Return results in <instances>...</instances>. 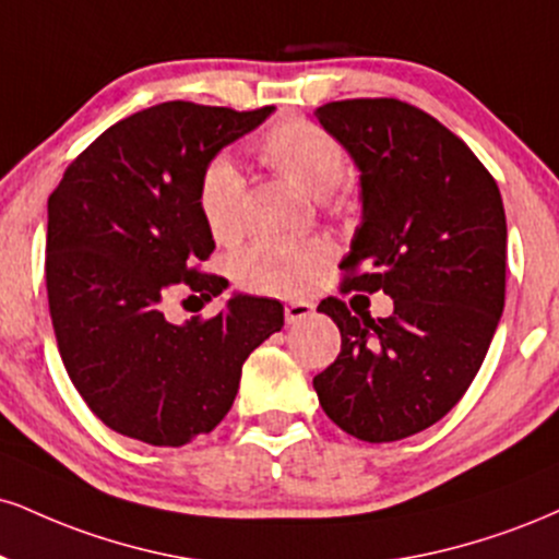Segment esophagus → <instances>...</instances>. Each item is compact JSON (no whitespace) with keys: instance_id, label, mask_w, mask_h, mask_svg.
Instances as JSON below:
<instances>
[{"instance_id":"34e87169","label":"esophagus","mask_w":559,"mask_h":559,"mask_svg":"<svg viewBox=\"0 0 559 559\" xmlns=\"http://www.w3.org/2000/svg\"><path fill=\"white\" fill-rule=\"evenodd\" d=\"M312 312H314V307L309 305V301H288V305L284 307V314H286L288 325L307 320Z\"/></svg>"}]
</instances>
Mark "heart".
I'll use <instances>...</instances> for the list:
<instances>
[{
	"instance_id": "b5f03b06",
	"label": "heart",
	"mask_w": 559,
	"mask_h": 559,
	"mask_svg": "<svg viewBox=\"0 0 559 559\" xmlns=\"http://www.w3.org/2000/svg\"><path fill=\"white\" fill-rule=\"evenodd\" d=\"M258 156L301 190L325 200L331 211H344L346 198L333 190L346 179L348 158L338 138L301 117L281 119L258 140ZM245 177L226 158L207 160L198 181V207L207 231L221 245L245 234ZM333 260L322 239H265L237 258V284L254 294L294 297L307 292Z\"/></svg>"
}]
</instances>
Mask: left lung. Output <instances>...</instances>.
<instances>
[{"instance_id":"obj_1","label":"left lung","mask_w":559,"mask_h":559,"mask_svg":"<svg viewBox=\"0 0 559 559\" xmlns=\"http://www.w3.org/2000/svg\"><path fill=\"white\" fill-rule=\"evenodd\" d=\"M361 171L365 218L341 262V294L385 292L390 318L328 297L341 354L314 374L322 412L365 442L440 421L479 372L506 307V207L459 134L399 98L314 109Z\"/></svg>"}]
</instances>
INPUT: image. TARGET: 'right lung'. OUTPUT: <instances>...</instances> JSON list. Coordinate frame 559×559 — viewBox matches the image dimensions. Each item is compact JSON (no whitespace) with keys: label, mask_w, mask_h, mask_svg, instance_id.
Listing matches in <instances>:
<instances>
[{"label":"right lung","mask_w":559,"mask_h":559,"mask_svg":"<svg viewBox=\"0 0 559 559\" xmlns=\"http://www.w3.org/2000/svg\"><path fill=\"white\" fill-rule=\"evenodd\" d=\"M192 100L151 106L98 134L49 198L46 292L72 385L114 432L179 448L215 429L241 365L284 325L275 299L234 297L213 318H164L179 292L213 299L226 278L198 181L221 147L271 117Z\"/></svg>","instance_id":"obj_1"}]
</instances>
